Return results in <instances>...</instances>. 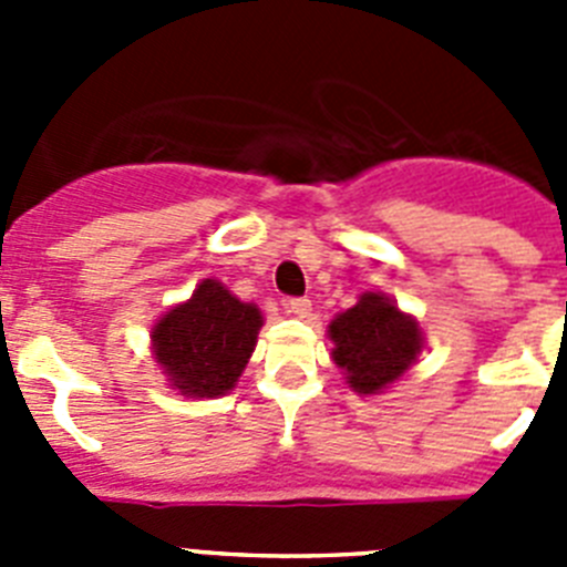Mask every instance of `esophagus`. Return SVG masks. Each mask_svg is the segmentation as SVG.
<instances>
[{
  "instance_id": "1",
  "label": "esophagus",
  "mask_w": 567,
  "mask_h": 567,
  "mask_svg": "<svg viewBox=\"0 0 567 567\" xmlns=\"http://www.w3.org/2000/svg\"><path fill=\"white\" fill-rule=\"evenodd\" d=\"M287 309L295 315V318H309V312H312V300H309V298H292L287 303Z\"/></svg>"
}]
</instances>
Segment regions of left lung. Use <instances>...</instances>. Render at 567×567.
<instances>
[{"label": "left lung", "instance_id": "1", "mask_svg": "<svg viewBox=\"0 0 567 567\" xmlns=\"http://www.w3.org/2000/svg\"><path fill=\"white\" fill-rule=\"evenodd\" d=\"M334 363L358 394H380L403 378L423 354V332L383 292H363L352 309L329 323Z\"/></svg>", "mask_w": 567, "mask_h": 567}]
</instances>
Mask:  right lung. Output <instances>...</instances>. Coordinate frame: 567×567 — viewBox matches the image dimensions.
<instances>
[{
  "label": "right lung",
  "mask_w": 567,
  "mask_h": 567,
  "mask_svg": "<svg viewBox=\"0 0 567 567\" xmlns=\"http://www.w3.org/2000/svg\"><path fill=\"white\" fill-rule=\"evenodd\" d=\"M264 315L235 298L221 280H202L193 298L169 309L150 332L155 363L184 398L233 392L252 358Z\"/></svg>",
  "instance_id": "obj_1"
}]
</instances>
